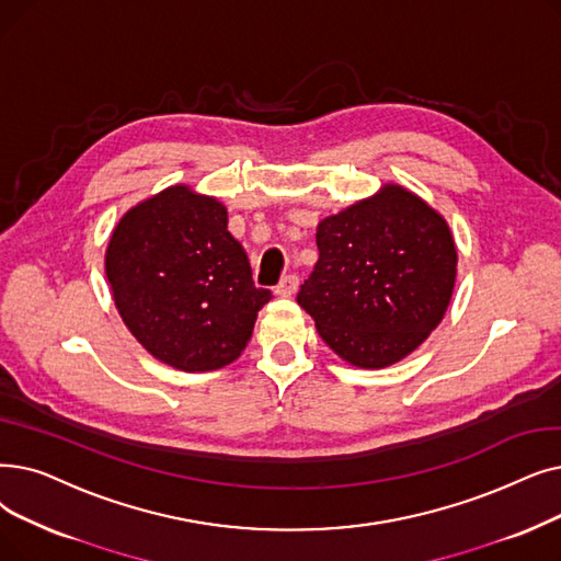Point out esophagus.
I'll list each match as a JSON object with an SVG mask.
<instances>
[{"label": "esophagus", "instance_id": "obj_1", "mask_svg": "<svg viewBox=\"0 0 561 561\" xmlns=\"http://www.w3.org/2000/svg\"><path fill=\"white\" fill-rule=\"evenodd\" d=\"M298 286H300V279H298V275H286V277H282V282L275 286V296H279V298H290L298 290Z\"/></svg>", "mask_w": 561, "mask_h": 561}]
</instances>
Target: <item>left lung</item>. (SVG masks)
<instances>
[{"mask_svg": "<svg viewBox=\"0 0 561 561\" xmlns=\"http://www.w3.org/2000/svg\"><path fill=\"white\" fill-rule=\"evenodd\" d=\"M316 245L319 261L298 305L355 367L403 359L443 321L456 248L447 222L417 194L385 185L376 197L325 217Z\"/></svg>", "mask_w": 561, "mask_h": 561, "instance_id": "8db88e82", "label": "left lung"}]
</instances>
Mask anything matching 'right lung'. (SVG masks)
<instances>
[{
    "mask_svg": "<svg viewBox=\"0 0 561 561\" xmlns=\"http://www.w3.org/2000/svg\"><path fill=\"white\" fill-rule=\"evenodd\" d=\"M105 273L121 319L139 344L181 371L231 364L273 298L256 288L227 208L185 185L167 187L116 225Z\"/></svg>",
    "mask_w": 561,
    "mask_h": 561,
    "instance_id": "1",
    "label": "right lung"
}]
</instances>
